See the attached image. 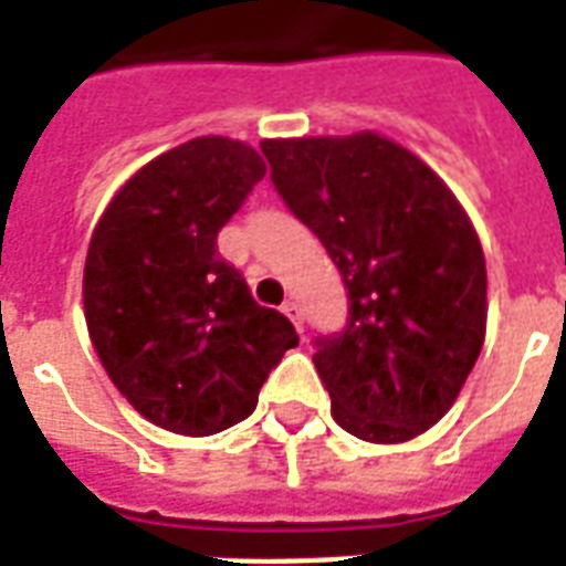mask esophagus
I'll return each mask as SVG.
<instances>
[{
  "instance_id": "obj_1",
  "label": "esophagus",
  "mask_w": 566,
  "mask_h": 566,
  "mask_svg": "<svg viewBox=\"0 0 566 566\" xmlns=\"http://www.w3.org/2000/svg\"><path fill=\"white\" fill-rule=\"evenodd\" d=\"M282 312L291 317V324H294L296 329H303V312H300V305H296L294 300H287V303L282 305Z\"/></svg>"
}]
</instances>
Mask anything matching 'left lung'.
<instances>
[{"label":"left lung","instance_id":"8db88e82","mask_svg":"<svg viewBox=\"0 0 566 566\" xmlns=\"http://www.w3.org/2000/svg\"><path fill=\"white\" fill-rule=\"evenodd\" d=\"M272 182L342 272L345 333L317 338L333 420L411 441L453 408L485 338V258L468 212L420 155L378 132L261 140Z\"/></svg>","mask_w":566,"mask_h":566}]
</instances>
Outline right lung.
<instances>
[{
  "label": "right lung",
  "mask_w": 566,
  "mask_h": 566,
  "mask_svg": "<svg viewBox=\"0 0 566 566\" xmlns=\"http://www.w3.org/2000/svg\"><path fill=\"white\" fill-rule=\"evenodd\" d=\"M266 177L254 146L207 134L146 161L104 207L83 266V315L113 387L146 420L207 438L245 420L300 345L251 300L216 237Z\"/></svg>",
  "instance_id": "obj_1"
}]
</instances>
